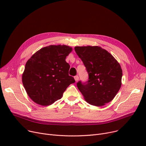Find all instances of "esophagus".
<instances>
[{"label": "esophagus", "instance_id": "esophagus-1", "mask_svg": "<svg viewBox=\"0 0 146 146\" xmlns=\"http://www.w3.org/2000/svg\"><path fill=\"white\" fill-rule=\"evenodd\" d=\"M74 80H75V81H76V82H78V81L79 80V76H74Z\"/></svg>", "mask_w": 146, "mask_h": 146}]
</instances>
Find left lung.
Masks as SVG:
<instances>
[{"label": "left lung", "instance_id": "obj_1", "mask_svg": "<svg viewBox=\"0 0 146 146\" xmlns=\"http://www.w3.org/2000/svg\"><path fill=\"white\" fill-rule=\"evenodd\" d=\"M74 50L89 74L87 82L77 83L85 100L96 106L112 101L122 84V70L117 60L99 46H76Z\"/></svg>", "mask_w": 146, "mask_h": 146}]
</instances>
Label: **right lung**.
I'll list each match as a JSON object with an SVG mask.
<instances>
[{
    "mask_svg": "<svg viewBox=\"0 0 146 146\" xmlns=\"http://www.w3.org/2000/svg\"><path fill=\"white\" fill-rule=\"evenodd\" d=\"M72 50L66 45H51L37 51L27 61L22 76V83L35 103L42 106L52 104L75 82L68 75L70 65L66 61Z\"/></svg>",
    "mask_w": 146,
    "mask_h": 146,
    "instance_id": "obj_1",
    "label": "right lung"
}]
</instances>
